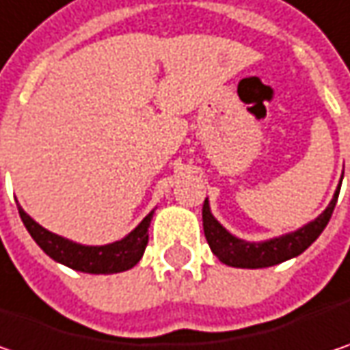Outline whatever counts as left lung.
I'll return each instance as SVG.
<instances>
[{
  "label": "left lung",
  "mask_w": 350,
  "mask_h": 350,
  "mask_svg": "<svg viewBox=\"0 0 350 350\" xmlns=\"http://www.w3.org/2000/svg\"><path fill=\"white\" fill-rule=\"evenodd\" d=\"M339 188L333 196L331 204L327 206V210L321 216L309 221L307 226L299 228L297 232L273 237L267 241H245V239L232 236L216 217L212 216L210 204L206 198L204 208H202V219H204V234L210 243V250L214 252V256L221 263L232 265V267H243V269L271 267V265H278L291 257H297L321 236V232L329 224L333 210H335V204H337V198H339Z\"/></svg>",
  "instance_id": "obj_1"
}]
</instances>
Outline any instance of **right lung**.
<instances>
[{
  "label": "right lung",
  "mask_w": 350,
  "mask_h": 350,
  "mask_svg": "<svg viewBox=\"0 0 350 350\" xmlns=\"http://www.w3.org/2000/svg\"><path fill=\"white\" fill-rule=\"evenodd\" d=\"M150 212L126 237L107 243V245H83L75 243L71 239L57 236L43 226H39L31 216L25 214V210L19 206V216L23 219V226L37 241V245L47 256L83 273H120L134 267L146 250L148 243V226L152 219Z\"/></svg>",
  "instance_id": "add662e5"
}]
</instances>
